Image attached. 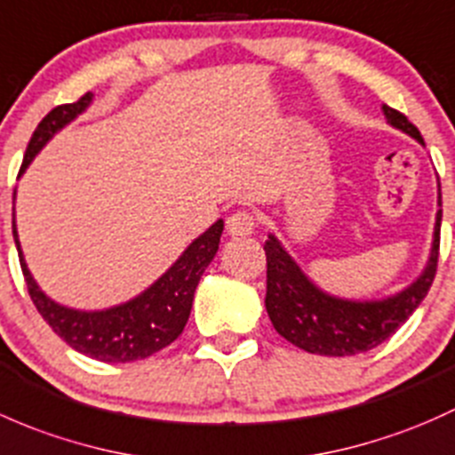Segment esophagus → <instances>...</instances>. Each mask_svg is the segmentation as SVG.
<instances>
[{"instance_id": "esophagus-1", "label": "esophagus", "mask_w": 455, "mask_h": 455, "mask_svg": "<svg viewBox=\"0 0 455 455\" xmlns=\"http://www.w3.org/2000/svg\"><path fill=\"white\" fill-rule=\"evenodd\" d=\"M256 228V217L247 210H238L228 219V232L232 236H250Z\"/></svg>"}]
</instances>
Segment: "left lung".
Wrapping results in <instances>:
<instances>
[{"mask_svg": "<svg viewBox=\"0 0 455 455\" xmlns=\"http://www.w3.org/2000/svg\"><path fill=\"white\" fill-rule=\"evenodd\" d=\"M387 123L405 131L414 140L423 142V135L401 111L383 105ZM438 205L440 193H438ZM440 219L443 210L436 214L434 228L432 254L423 274L403 289L396 296L386 299H341L329 296L317 289L296 260L284 251L278 238L271 236L265 241L267 254V296L265 307L274 329L298 348L313 355L326 357H348V355L366 353L392 337L407 317L419 308L436 278L438 250H440Z\"/></svg>", "mask_w": 455, "mask_h": 455, "instance_id": "8db88e82", "label": "left lung"}]
</instances>
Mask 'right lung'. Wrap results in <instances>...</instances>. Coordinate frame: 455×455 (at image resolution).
<instances>
[{
    "mask_svg": "<svg viewBox=\"0 0 455 455\" xmlns=\"http://www.w3.org/2000/svg\"><path fill=\"white\" fill-rule=\"evenodd\" d=\"M89 102H92V93H85L76 102L54 107L41 120L32 133L30 142H28L19 175L30 166L36 153L45 147V142L56 131H60L78 114H83ZM223 221L219 219L212 228L205 229L196 241L190 243L188 250L177 259L175 265L162 278H157V283H153L138 298L129 299L120 307L105 308V311H76V308L56 304L35 283L32 274L28 271L26 260H23L21 245H19L17 238L15 214H12V236H15L19 262H21L28 293H30L36 311L65 344H69L74 350L87 355V357L109 363L147 359L156 355L157 350L166 348L181 335L186 322H188L190 308H193L195 289L204 275L205 267L217 254Z\"/></svg>",
    "mask_w": 455,
    "mask_h": 455,
    "instance_id": "1",
    "label": "right lung"
}]
</instances>
